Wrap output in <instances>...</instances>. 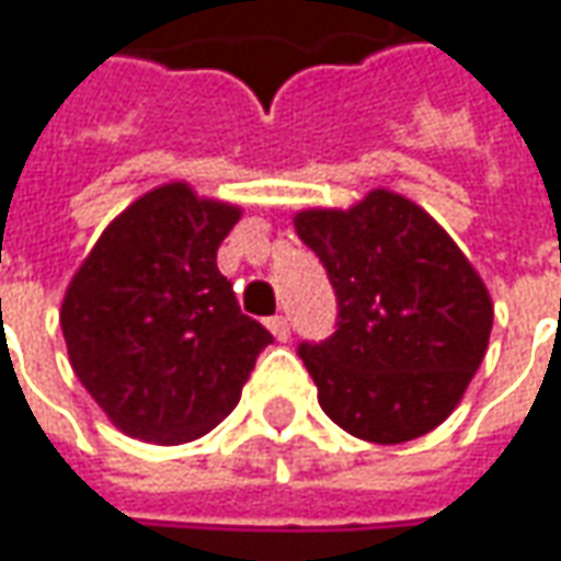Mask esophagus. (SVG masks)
<instances>
[{
  "label": "esophagus",
  "instance_id": "esophagus-1",
  "mask_svg": "<svg viewBox=\"0 0 561 561\" xmlns=\"http://www.w3.org/2000/svg\"><path fill=\"white\" fill-rule=\"evenodd\" d=\"M266 329L276 335V341H288V335H291V322H288V317H270L266 319Z\"/></svg>",
  "mask_w": 561,
  "mask_h": 561
}]
</instances>
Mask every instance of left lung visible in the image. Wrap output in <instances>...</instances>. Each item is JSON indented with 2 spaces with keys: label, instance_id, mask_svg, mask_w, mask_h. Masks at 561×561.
I'll return each mask as SVG.
<instances>
[{
  "label": "left lung",
  "instance_id": "left-lung-1",
  "mask_svg": "<svg viewBox=\"0 0 561 561\" xmlns=\"http://www.w3.org/2000/svg\"><path fill=\"white\" fill-rule=\"evenodd\" d=\"M295 229L339 298L335 332L298 347L319 407L373 444L428 435L488 354L493 304L481 276L419 204L388 188L351 210H300Z\"/></svg>",
  "mask_w": 561,
  "mask_h": 561
}]
</instances>
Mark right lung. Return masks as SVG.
Wrapping results in <instances>:
<instances>
[{
  "instance_id": "right-lung-1",
  "label": "right lung",
  "mask_w": 561,
  "mask_h": 561,
  "mask_svg": "<svg viewBox=\"0 0 561 561\" xmlns=\"http://www.w3.org/2000/svg\"><path fill=\"white\" fill-rule=\"evenodd\" d=\"M236 204L185 183L151 188L102 232L61 300L77 378L139 440L185 444L220 425L273 341L244 317L217 248Z\"/></svg>"
}]
</instances>
